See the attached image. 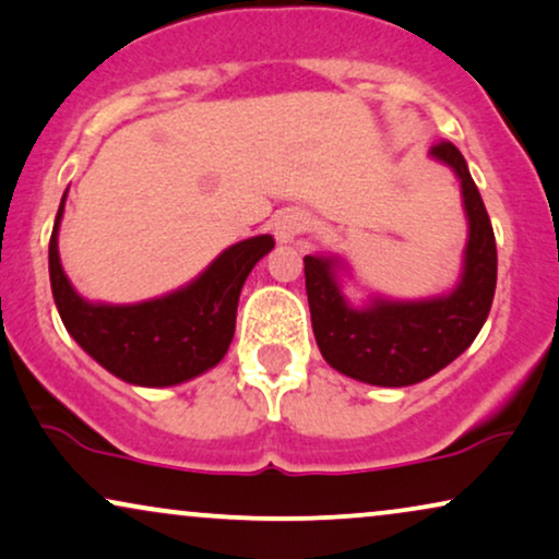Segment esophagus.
Here are the masks:
<instances>
[{"label": "esophagus", "mask_w": 559, "mask_h": 559, "mask_svg": "<svg viewBox=\"0 0 559 559\" xmlns=\"http://www.w3.org/2000/svg\"><path fill=\"white\" fill-rule=\"evenodd\" d=\"M307 229H309L307 214H304V211H296V209L281 211V214L275 216V222H273V235L281 245L296 242V237L304 235Z\"/></svg>", "instance_id": "34e87169"}]
</instances>
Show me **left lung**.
<instances>
[{
  "mask_svg": "<svg viewBox=\"0 0 559 559\" xmlns=\"http://www.w3.org/2000/svg\"><path fill=\"white\" fill-rule=\"evenodd\" d=\"M462 186L467 247L456 286L428 299L371 294L361 307L343 294L341 255H307L304 278L314 341L322 358L345 377L373 386H409L433 377L469 348L490 314L498 281V250L483 195L462 152L449 141L430 150Z\"/></svg>",
  "mask_w": 559,
  "mask_h": 559,
  "instance_id": "8db88e82",
  "label": "left lung"
}]
</instances>
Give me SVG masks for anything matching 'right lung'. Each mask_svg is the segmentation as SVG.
Wrapping results in <instances>:
<instances>
[{
  "label": "right lung",
  "mask_w": 559,
  "mask_h": 559,
  "mask_svg": "<svg viewBox=\"0 0 559 559\" xmlns=\"http://www.w3.org/2000/svg\"><path fill=\"white\" fill-rule=\"evenodd\" d=\"M61 198L51 242L48 273L63 328L112 377L133 386H175L222 361L235 337L242 286L260 258L273 250L271 235H258L227 247L186 286L136 304L90 301L76 294L59 258Z\"/></svg>",
  "instance_id": "obj_1"
}]
</instances>
